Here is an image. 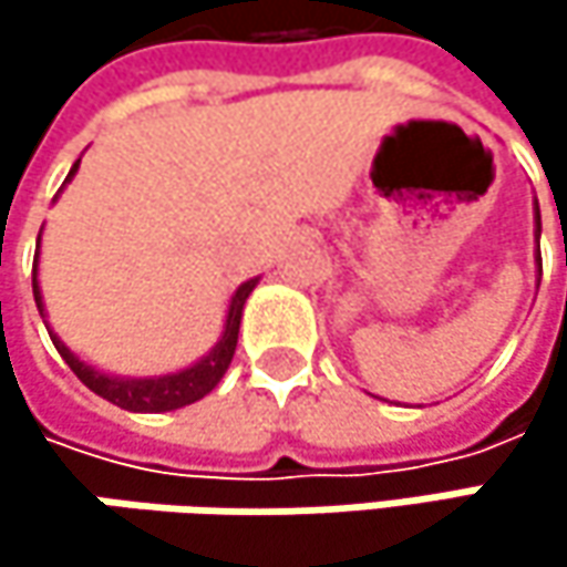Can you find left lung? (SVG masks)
I'll return each instance as SVG.
<instances>
[{
  "instance_id": "1",
  "label": "left lung",
  "mask_w": 567,
  "mask_h": 567,
  "mask_svg": "<svg viewBox=\"0 0 567 567\" xmlns=\"http://www.w3.org/2000/svg\"><path fill=\"white\" fill-rule=\"evenodd\" d=\"M542 236V216H538V199H535V243ZM538 276H542V262H538Z\"/></svg>"
}]
</instances>
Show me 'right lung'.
Segmentation results:
<instances>
[{
  "instance_id": "right-lung-1",
  "label": "right lung",
  "mask_w": 567,
  "mask_h": 567,
  "mask_svg": "<svg viewBox=\"0 0 567 567\" xmlns=\"http://www.w3.org/2000/svg\"><path fill=\"white\" fill-rule=\"evenodd\" d=\"M78 164H81V161H78ZM78 164L68 171V179H64V183H71V176L78 173ZM61 189H64V186H61ZM61 189H58V193H61ZM39 252H42V233H39L35 269H32V291H35L39 315H42V321H45V328H49V334H52V344L58 348V354L64 358V364L78 374V381H81L87 391H94L97 396L111 400V403L121 406V410H134V413H167V410H179V406H186V403L203 400V396L209 394V391L223 381V374H226V368L233 364V354H236L239 321H243L246 298H249L252 288L259 285V276L249 279V282H243L233 291L229 308H226V321H223V334H219V341H216L199 361H193L189 368L171 371V374L124 378V374H111V371H101V368L87 364L84 358H78V354L58 338L55 331H52L49 311H45V298H42V285H39Z\"/></svg>"
}]
</instances>
